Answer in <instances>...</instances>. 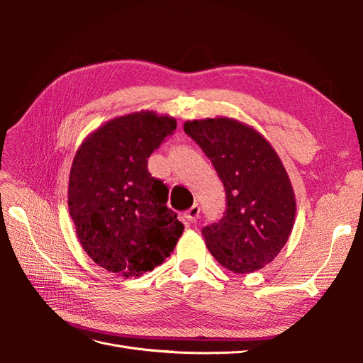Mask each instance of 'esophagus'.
Listing matches in <instances>:
<instances>
[{
    "label": "esophagus",
    "instance_id": "esophagus-1",
    "mask_svg": "<svg viewBox=\"0 0 363 363\" xmlns=\"http://www.w3.org/2000/svg\"><path fill=\"white\" fill-rule=\"evenodd\" d=\"M199 216H200V207H199V204H194L189 208V211H186L184 215H183V218L186 219V223H188V224L195 223L196 219H199Z\"/></svg>",
    "mask_w": 363,
    "mask_h": 363
}]
</instances>
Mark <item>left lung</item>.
Segmentation results:
<instances>
[{
    "label": "left lung",
    "mask_w": 363,
    "mask_h": 363,
    "mask_svg": "<svg viewBox=\"0 0 363 363\" xmlns=\"http://www.w3.org/2000/svg\"><path fill=\"white\" fill-rule=\"evenodd\" d=\"M225 188L227 207L201 233L211 255L228 271L248 274L271 263L288 242L295 194L276 150L257 130L233 118L186 121Z\"/></svg>",
    "instance_id": "8db88e82"
}]
</instances>
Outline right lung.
<instances>
[{
    "label": "right lung",
    "instance_id": "add662e5",
    "mask_svg": "<svg viewBox=\"0 0 363 363\" xmlns=\"http://www.w3.org/2000/svg\"><path fill=\"white\" fill-rule=\"evenodd\" d=\"M175 128L169 115L135 112L107 121L75 152L68 207L77 238L96 265L118 276L155 269L183 233L167 207V184L148 172L150 155Z\"/></svg>",
    "mask_w": 363,
    "mask_h": 363
}]
</instances>
